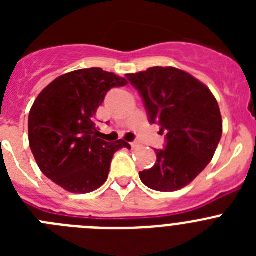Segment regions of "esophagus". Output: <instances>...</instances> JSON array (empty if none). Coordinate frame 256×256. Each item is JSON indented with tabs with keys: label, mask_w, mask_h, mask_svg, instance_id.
Instances as JSON below:
<instances>
[{
	"label": "esophagus",
	"mask_w": 256,
	"mask_h": 256,
	"mask_svg": "<svg viewBox=\"0 0 256 256\" xmlns=\"http://www.w3.org/2000/svg\"><path fill=\"white\" fill-rule=\"evenodd\" d=\"M130 146H132V148H140V144L138 142H132V144H130Z\"/></svg>",
	"instance_id": "obj_1"
}]
</instances>
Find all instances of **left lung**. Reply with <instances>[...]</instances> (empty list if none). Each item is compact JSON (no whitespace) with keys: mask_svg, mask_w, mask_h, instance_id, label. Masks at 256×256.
Returning <instances> with one entry per match:
<instances>
[{"mask_svg":"<svg viewBox=\"0 0 256 256\" xmlns=\"http://www.w3.org/2000/svg\"><path fill=\"white\" fill-rule=\"evenodd\" d=\"M140 92L148 122L165 133V148L156 162L140 172L144 184L160 192L186 187L206 168L222 137V115L209 88L183 70L148 68L126 74Z\"/></svg>","mask_w":256,"mask_h":256,"instance_id":"1","label":"left lung"}]
</instances>
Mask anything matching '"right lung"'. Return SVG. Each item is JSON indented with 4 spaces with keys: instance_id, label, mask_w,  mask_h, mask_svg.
<instances>
[{
    "instance_id": "obj_1",
    "label": "right lung",
    "mask_w": 256,
    "mask_h": 256,
    "mask_svg": "<svg viewBox=\"0 0 256 256\" xmlns=\"http://www.w3.org/2000/svg\"><path fill=\"white\" fill-rule=\"evenodd\" d=\"M126 84V78L91 68L58 76L38 94L29 112V146L52 182L73 194L106 182L114 154L130 146L98 138L94 115L112 88Z\"/></svg>"
}]
</instances>
